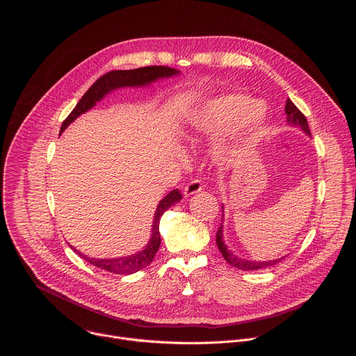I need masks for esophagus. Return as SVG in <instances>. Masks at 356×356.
<instances>
[{
  "instance_id": "esophagus-1",
  "label": "esophagus",
  "mask_w": 356,
  "mask_h": 356,
  "mask_svg": "<svg viewBox=\"0 0 356 356\" xmlns=\"http://www.w3.org/2000/svg\"><path fill=\"white\" fill-rule=\"evenodd\" d=\"M201 188H202V184H201L200 180H191V181L184 187L183 194H184V197H190V195H193V194L201 191Z\"/></svg>"
}]
</instances>
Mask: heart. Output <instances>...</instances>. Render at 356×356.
Segmentation results:
<instances>
[{"mask_svg": "<svg viewBox=\"0 0 356 356\" xmlns=\"http://www.w3.org/2000/svg\"><path fill=\"white\" fill-rule=\"evenodd\" d=\"M242 134L255 131L264 120V113L258 107L257 101L246 95L231 94L216 98L213 101L194 110L187 117V132L190 135H204L217 131H225L241 124L243 120Z\"/></svg>", "mask_w": 356, "mask_h": 356, "instance_id": "heart-1", "label": "heart"}]
</instances>
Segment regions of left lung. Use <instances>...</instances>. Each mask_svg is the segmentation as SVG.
<instances>
[{
	"label": "left lung",
	"instance_id": "8db88e82",
	"mask_svg": "<svg viewBox=\"0 0 356 356\" xmlns=\"http://www.w3.org/2000/svg\"><path fill=\"white\" fill-rule=\"evenodd\" d=\"M284 113H286V121L290 127H296V128H300L304 134L306 135H312L310 134V128H309V124H307V120L306 117H304L301 114V111L293 104V101L290 98H287L286 101V107H284ZM222 209V213H224V204L221 206ZM216 241H217V246L220 249V252L222 253L224 259L232 265L234 268L236 269H241V270H258V269H266L269 266H273V265H277L280 261H283L286 257H282V258H277V259H270V261H252V259H245V258H239L236 257L235 253L228 249L225 241H224V214H222V220H221V225L217 231V236H216Z\"/></svg>",
	"mask_w": 356,
	"mask_h": 356
}]
</instances>
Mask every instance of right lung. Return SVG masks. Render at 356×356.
I'll use <instances>...</instances> for the list:
<instances>
[{"mask_svg": "<svg viewBox=\"0 0 356 356\" xmlns=\"http://www.w3.org/2000/svg\"><path fill=\"white\" fill-rule=\"evenodd\" d=\"M180 70L166 67V66H147V67H139L134 70H113L104 76H101L81 97V99L77 103V106L73 108V111L69 114V117L63 121L60 134L81 114L91 110L97 103H99L107 94L113 92L114 90L124 88V87H146L152 83H155L162 79H170L173 76H177ZM181 200V194L177 188L172 190L169 194H166L159 202L154 216V224H152L150 238L146 243V246L128 257H120V258H110V259H98V258H90L80 250H77L74 246L70 245V248L77 253L80 258H83L86 262H88L92 266H97L99 269H104L107 272L115 273V275H132L138 270L149 266V264L154 261L156 252L161 246V232H159V222L163 213L175 206L176 202Z\"/></svg>", "mask_w": 356, "mask_h": 356, "instance_id": "right-lung-1", "label": "right lung"}]
</instances>
